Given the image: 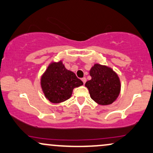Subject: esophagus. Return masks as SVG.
Returning <instances> with one entry per match:
<instances>
[{
	"label": "esophagus",
	"mask_w": 153,
	"mask_h": 153,
	"mask_svg": "<svg viewBox=\"0 0 153 153\" xmlns=\"http://www.w3.org/2000/svg\"><path fill=\"white\" fill-rule=\"evenodd\" d=\"M82 82H83V84H85V82H86V78H82Z\"/></svg>",
	"instance_id": "1"
}]
</instances>
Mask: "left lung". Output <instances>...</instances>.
<instances>
[{
    "instance_id": "obj_1",
    "label": "left lung",
    "mask_w": 153,
    "mask_h": 153,
    "mask_svg": "<svg viewBox=\"0 0 153 153\" xmlns=\"http://www.w3.org/2000/svg\"><path fill=\"white\" fill-rule=\"evenodd\" d=\"M91 79L85 82L91 98L100 105H108L120 92V80L111 68L95 64L90 71Z\"/></svg>"
}]
</instances>
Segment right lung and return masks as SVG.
Wrapping results in <instances>:
<instances>
[{"instance_id": "add662e5", "label": "right lung", "mask_w": 153, "mask_h": 153, "mask_svg": "<svg viewBox=\"0 0 153 153\" xmlns=\"http://www.w3.org/2000/svg\"><path fill=\"white\" fill-rule=\"evenodd\" d=\"M82 84L73 72L65 68L62 61L51 63L41 79L45 96L50 102L54 103L70 99L73 88Z\"/></svg>"}]
</instances>
